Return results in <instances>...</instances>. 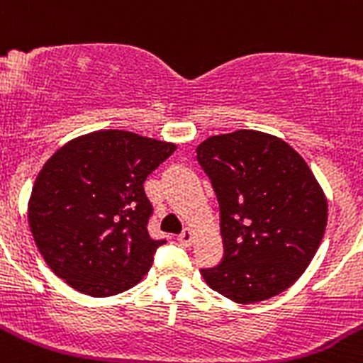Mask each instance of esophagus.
Masks as SVG:
<instances>
[{
    "label": "esophagus",
    "mask_w": 363,
    "mask_h": 363,
    "mask_svg": "<svg viewBox=\"0 0 363 363\" xmlns=\"http://www.w3.org/2000/svg\"><path fill=\"white\" fill-rule=\"evenodd\" d=\"M179 242L184 243V245H189V243L193 242V233L189 231V229H184V231L179 235Z\"/></svg>",
    "instance_id": "34e87169"
}]
</instances>
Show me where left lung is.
Segmentation results:
<instances>
[{
	"mask_svg": "<svg viewBox=\"0 0 363 363\" xmlns=\"http://www.w3.org/2000/svg\"><path fill=\"white\" fill-rule=\"evenodd\" d=\"M220 209L222 262L202 269L215 292L240 304L292 286L323 242L328 202L303 157L276 135L236 130L197 148Z\"/></svg>",
	"mask_w": 363,
	"mask_h": 363,
	"instance_id": "8db88e82",
	"label": "left lung"
}]
</instances>
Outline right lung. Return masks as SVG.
<instances>
[{
  "mask_svg": "<svg viewBox=\"0 0 363 363\" xmlns=\"http://www.w3.org/2000/svg\"><path fill=\"white\" fill-rule=\"evenodd\" d=\"M174 143L125 130L69 141L37 175L28 204L35 245L50 269L79 292L116 296L150 270L166 240L148 233L154 208L145 181Z\"/></svg>",
  "mask_w": 363,
  "mask_h": 363,
  "instance_id": "1",
  "label": "right lung"
}]
</instances>
